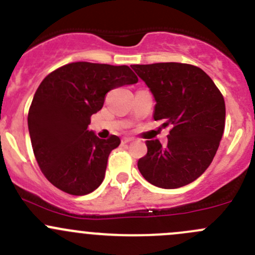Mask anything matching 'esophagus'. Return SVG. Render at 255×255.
I'll return each instance as SVG.
<instances>
[{
  "mask_svg": "<svg viewBox=\"0 0 255 255\" xmlns=\"http://www.w3.org/2000/svg\"><path fill=\"white\" fill-rule=\"evenodd\" d=\"M131 141H132V138L131 137H123L122 138L123 143H128V142H131Z\"/></svg>",
  "mask_w": 255,
  "mask_h": 255,
  "instance_id": "1",
  "label": "esophagus"
}]
</instances>
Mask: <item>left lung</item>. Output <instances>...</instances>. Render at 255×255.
Listing matches in <instances>:
<instances>
[{"instance_id": "obj_1", "label": "left lung", "mask_w": 255, "mask_h": 255, "mask_svg": "<svg viewBox=\"0 0 255 255\" xmlns=\"http://www.w3.org/2000/svg\"><path fill=\"white\" fill-rule=\"evenodd\" d=\"M152 93L153 119L170 127L167 146L146 141L147 153L137 161L151 185L180 188L197 180L218 150L226 123L223 95L201 68L183 63L131 65Z\"/></svg>"}]
</instances>
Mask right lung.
Masks as SVG:
<instances>
[{
    "instance_id": "obj_1",
    "label": "right lung",
    "mask_w": 255,
    "mask_h": 255,
    "mask_svg": "<svg viewBox=\"0 0 255 255\" xmlns=\"http://www.w3.org/2000/svg\"><path fill=\"white\" fill-rule=\"evenodd\" d=\"M128 65L75 62L43 79L32 100L28 130L43 175L69 195L84 196L102 185L108 157L120 145L88 130L90 117L104 105L108 92L137 83Z\"/></svg>"
}]
</instances>
